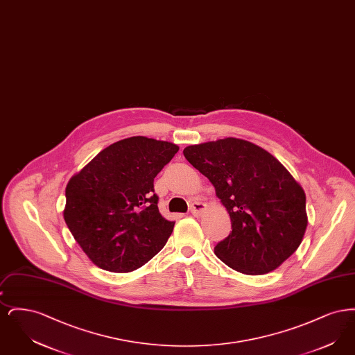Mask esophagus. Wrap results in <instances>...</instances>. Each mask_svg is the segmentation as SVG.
Wrapping results in <instances>:
<instances>
[{"label": "esophagus", "instance_id": "1", "mask_svg": "<svg viewBox=\"0 0 355 355\" xmlns=\"http://www.w3.org/2000/svg\"><path fill=\"white\" fill-rule=\"evenodd\" d=\"M206 211V203L201 202V201H194L190 205V213L196 217L202 216L203 213Z\"/></svg>", "mask_w": 355, "mask_h": 355}]
</instances>
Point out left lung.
Here are the masks:
<instances>
[{
    "label": "left lung",
    "instance_id": "1",
    "mask_svg": "<svg viewBox=\"0 0 355 355\" xmlns=\"http://www.w3.org/2000/svg\"><path fill=\"white\" fill-rule=\"evenodd\" d=\"M186 159L216 187L232 233L214 253L234 270H275L302 242L307 226L304 189L265 149L239 138L191 145Z\"/></svg>",
    "mask_w": 355,
    "mask_h": 355
}]
</instances>
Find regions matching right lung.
I'll use <instances>...</instances> for the list:
<instances>
[{
    "label": "right lung",
    "instance_id": "obj_1",
    "mask_svg": "<svg viewBox=\"0 0 355 355\" xmlns=\"http://www.w3.org/2000/svg\"><path fill=\"white\" fill-rule=\"evenodd\" d=\"M178 149L142 135L125 138L70 178L64 220L94 265L133 271L165 246L174 222L158 210L154 178Z\"/></svg>",
    "mask_w": 355,
    "mask_h": 355
}]
</instances>
